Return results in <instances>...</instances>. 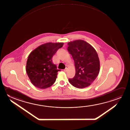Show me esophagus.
<instances>
[{
	"instance_id": "obj_1",
	"label": "esophagus",
	"mask_w": 130,
	"mask_h": 130,
	"mask_svg": "<svg viewBox=\"0 0 130 130\" xmlns=\"http://www.w3.org/2000/svg\"><path fill=\"white\" fill-rule=\"evenodd\" d=\"M67 69H68V66H66V69H65L64 70V72H66V71H67Z\"/></svg>"
}]
</instances>
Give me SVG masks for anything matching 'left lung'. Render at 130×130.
<instances>
[{"instance_id": "8db88e82", "label": "left lung", "mask_w": 130, "mask_h": 130, "mask_svg": "<svg viewBox=\"0 0 130 130\" xmlns=\"http://www.w3.org/2000/svg\"><path fill=\"white\" fill-rule=\"evenodd\" d=\"M68 46L67 50L73 57L76 68L75 76L69 81L78 88L87 87L99 73L100 62L97 52L83 40L70 42Z\"/></svg>"}]
</instances>
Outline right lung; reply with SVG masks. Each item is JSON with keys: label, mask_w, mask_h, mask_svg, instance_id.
Returning <instances> with one entry per match:
<instances>
[{"label": "right lung", "mask_w": 130, "mask_h": 130, "mask_svg": "<svg viewBox=\"0 0 130 130\" xmlns=\"http://www.w3.org/2000/svg\"><path fill=\"white\" fill-rule=\"evenodd\" d=\"M62 43H48L40 45L29 55L26 71L29 78L36 87L45 89L54 84L56 79L57 66L52 62V57L62 47Z\"/></svg>", "instance_id": "1"}]
</instances>
